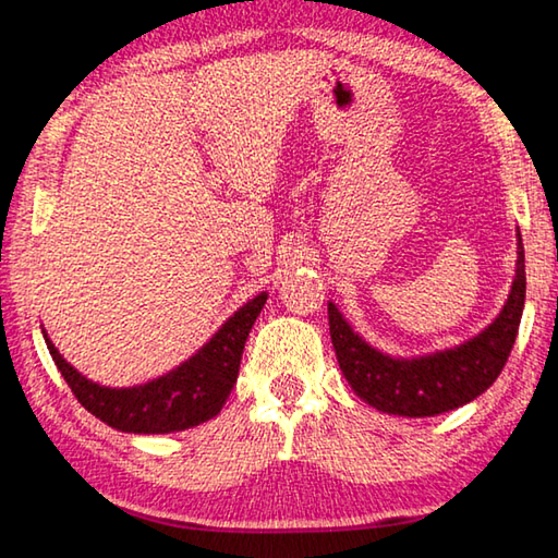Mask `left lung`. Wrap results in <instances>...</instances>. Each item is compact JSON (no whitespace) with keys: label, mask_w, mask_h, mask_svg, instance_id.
I'll return each mask as SVG.
<instances>
[{"label":"left lung","mask_w":558,"mask_h":558,"mask_svg":"<svg viewBox=\"0 0 558 558\" xmlns=\"http://www.w3.org/2000/svg\"><path fill=\"white\" fill-rule=\"evenodd\" d=\"M524 295V245L517 233V270L505 307L483 332L458 347L423 356L384 354L359 337L335 302H329V335L339 369L359 399L376 411L426 418L460 409L485 393L505 369L522 319Z\"/></svg>","instance_id":"obj_1"}]
</instances>
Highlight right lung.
Returning a JSON list of instances; mask_svg holds the SVG:
<instances>
[{
	"label": "right lung",
	"mask_w": 558,
	"mask_h": 558,
	"mask_svg": "<svg viewBox=\"0 0 558 558\" xmlns=\"http://www.w3.org/2000/svg\"><path fill=\"white\" fill-rule=\"evenodd\" d=\"M266 300L268 292H260L235 310L219 327V332L177 369L147 384L128 386V389H112V386L90 381L59 354L46 329L41 332L56 366L83 409L122 433H145V436L174 433L194 428L219 415L239 379L245 339Z\"/></svg>",
	"instance_id": "add662e5"
}]
</instances>
